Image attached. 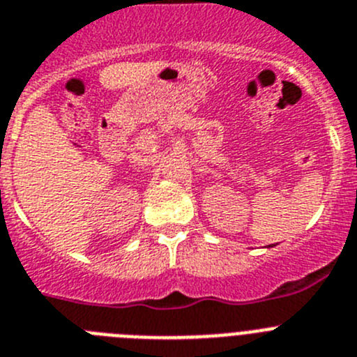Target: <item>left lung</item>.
Returning <instances> with one entry per match:
<instances>
[{
	"label": "left lung",
	"mask_w": 357,
	"mask_h": 357,
	"mask_svg": "<svg viewBox=\"0 0 357 357\" xmlns=\"http://www.w3.org/2000/svg\"><path fill=\"white\" fill-rule=\"evenodd\" d=\"M268 247H272V245H268Z\"/></svg>",
	"instance_id": "1"
}]
</instances>
